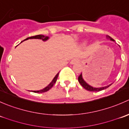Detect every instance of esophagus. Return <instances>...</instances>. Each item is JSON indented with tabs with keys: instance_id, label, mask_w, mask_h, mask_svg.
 I'll use <instances>...</instances> for the list:
<instances>
[{
	"instance_id": "34e87169",
	"label": "esophagus",
	"mask_w": 129,
	"mask_h": 129,
	"mask_svg": "<svg viewBox=\"0 0 129 129\" xmlns=\"http://www.w3.org/2000/svg\"><path fill=\"white\" fill-rule=\"evenodd\" d=\"M79 62V60L77 59V58H74L72 59V60L71 61V64H75V63H78Z\"/></svg>"
}]
</instances>
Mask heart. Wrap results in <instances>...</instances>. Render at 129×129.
I'll use <instances>...</instances> for the list:
<instances>
[{
    "label": "heart",
    "instance_id": "heart-1",
    "mask_svg": "<svg viewBox=\"0 0 129 129\" xmlns=\"http://www.w3.org/2000/svg\"><path fill=\"white\" fill-rule=\"evenodd\" d=\"M84 44H85V43H84Z\"/></svg>",
    "mask_w": 129,
    "mask_h": 129
}]
</instances>
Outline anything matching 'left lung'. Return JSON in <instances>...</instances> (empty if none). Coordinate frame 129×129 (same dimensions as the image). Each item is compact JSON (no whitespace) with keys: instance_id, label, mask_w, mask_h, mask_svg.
<instances>
[{"instance_id":"8db88e82","label":"left lung","mask_w":129,"mask_h":129,"mask_svg":"<svg viewBox=\"0 0 129 129\" xmlns=\"http://www.w3.org/2000/svg\"><path fill=\"white\" fill-rule=\"evenodd\" d=\"M107 38L109 39H110V40H112V41H114V40L113 39H112L110 36H107ZM78 80H79V83L81 84V85L84 88V89H85L89 91H92V92H99V91L108 88L110 85H111V84H110V85H107V86H105V87H99V88L93 87L89 85V84H88L87 83H86V82H85V80L83 79L82 73H81V74L79 75V77H78Z\"/></svg>"}]
</instances>
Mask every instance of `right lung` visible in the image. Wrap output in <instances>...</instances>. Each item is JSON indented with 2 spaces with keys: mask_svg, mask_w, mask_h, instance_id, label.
Here are the masks:
<instances>
[{
  "mask_svg": "<svg viewBox=\"0 0 129 129\" xmlns=\"http://www.w3.org/2000/svg\"><path fill=\"white\" fill-rule=\"evenodd\" d=\"M49 37H48V36H43V35H37V36H32V37H28V38H27L26 39H25L23 40V41H25V40H28V39H41L43 41H46V40H47L49 39ZM23 41H22L21 42H22ZM20 42V43H21ZM58 74H59V72L57 73V74L55 76V77L53 79V80H52L51 82L50 83V84H49V85H47V86L46 87H45L44 89H42V90H36V91H32L33 92H35V93H43V92H47V91L49 90L50 89H51L52 87H53V85H54V84H55V82H56L57 81V78H58Z\"/></svg>",
  "mask_w": 129,
  "mask_h": 129,
  "instance_id": "right-lung-1",
  "label": "right lung"
}]
</instances>
